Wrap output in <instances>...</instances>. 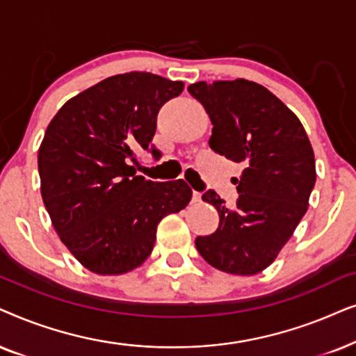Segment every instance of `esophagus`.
Here are the masks:
<instances>
[{
  "label": "esophagus",
  "instance_id": "obj_1",
  "mask_svg": "<svg viewBox=\"0 0 356 356\" xmlns=\"http://www.w3.org/2000/svg\"><path fill=\"white\" fill-rule=\"evenodd\" d=\"M192 202H193V203L202 202V193H200V192H193V193H192Z\"/></svg>",
  "mask_w": 356,
  "mask_h": 356
}]
</instances>
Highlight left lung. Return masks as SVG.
I'll use <instances>...</instances> for the list:
<instances>
[{
	"instance_id": "8db88e82",
	"label": "left lung",
	"mask_w": 356,
	"mask_h": 356,
	"mask_svg": "<svg viewBox=\"0 0 356 356\" xmlns=\"http://www.w3.org/2000/svg\"><path fill=\"white\" fill-rule=\"evenodd\" d=\"M213 130L210 148L243 164L236 207L215 191L203 202L220 213V226L198 236L197 250L211 267L255 275L277 259L309 205L316 161L300 118L267 88L248 79L191 84Z\"/></svg>"
}]
</instances>
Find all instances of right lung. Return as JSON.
I'll return each mask as SVG.
<instances>
[{
	"label": "right lung",
	"mask_w": 356,
	"mask_h": 356,
	"mask_svg": "<svg viewBox=\"0 0 356 356\" xmlns=\"http://www.w3.org/2000/svg\"><path fill=\"white\" fill-rule=\"evenodd\" d=\"M182 81L143 71L115 74L71 97L47 127L39 148L42 200L74 259L99 275L140 267L159 221L188 205L186 181L136 175L135 149H149L159 108Z\"/></svg>",
	"instance_id": "1"
}]
</instances>
